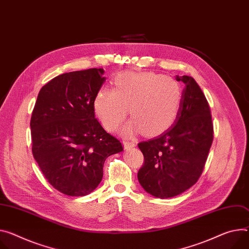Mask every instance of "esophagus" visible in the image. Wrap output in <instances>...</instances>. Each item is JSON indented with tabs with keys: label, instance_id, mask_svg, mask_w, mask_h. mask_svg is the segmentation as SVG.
<instances>
[{
	"label": "esophagus",
	"instance_id": "34e87169",
	"mask_svg": "<svg viewBox=\"0 0 249 249\" xmlns=\"http://www.w3.org/2000/svg\"><path fill=\"white\" fill-rule=\"evenodd\" d=\"M123 145H124L125 149H131V148L136 146V142H134V141H123Z\"/></svg>",
	"mask_w": 249,
	"mask_h": 249
}]
</instances>
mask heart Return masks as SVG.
I'll list each match as a JSON object with an SVG mask.
<instances>
[{
	"mask_svg": "<svg viewBox=\"0 0 249 249\" xmlns=\"http://www.w3.org/2000/svg\"><path fill=\"white\" fill-rule=\"evenodd\" d=\"M183 88L170 76L155 72L118 74L114 90L99 89L93 100L94 112L108 131L115 130L126 118L133 119L123 128L130 134L142 130L148 136L166 131L175 122L183 101Z\"/></svg>",
	"mask_w": 249,
	"mask_h": 249,
	"instance_id": "b5f03b06",
	"label": "heart"
}]
</instances>
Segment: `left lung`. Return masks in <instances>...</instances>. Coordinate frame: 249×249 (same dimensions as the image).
I'll return each instance as SVG.
<instances>
[{
  "label": "left lung",
  "instance_id": "left-lung-1",
  "mask_svg": "<svg viewBox=\"0 0 249 249\" xmlns=\"http://www.w3.org/2000/svg\"><path fill=\"white\" fill-rule=\"evenodd\" d=\"M175 124L160 136L138 144L144 164L138 180L150 195L168 198L193 187L200 177L213 140L209 102L196 80L188 75Z\"/></svg>",
  "mask_w": 249,
  "mask_h": 249
}]
</instances>
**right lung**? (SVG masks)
<instances>
[{"mask_svg": "<svg viewBox=\"0 0 249 249\" xmlns=\"http://www.w3.org/2000/svg\"><path fill=\"white\" fill-rule=\"evenodd\" d=\"M103 74V69H89L54 77L41 87L33 110L34 158L48 182L66 196L93 192L105 160L123 151L95 118L93 100Z\"/></svg>", "mask_w": 249, "mask_h": 249, "instance_id": "add662e5", "label": "right lung"}]
</instances>
